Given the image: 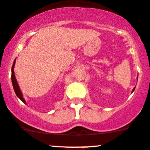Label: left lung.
<instances>
[{"label":"left lung","mask_w":150,"mask_h":150,"mask_svg":"<svg viewBox=\"0 0 150 150\" xmlns=\"http://www.w3.org/2000/svg\"><path fill=\"white\" fill-rule=\"evenodd\" d=\"M134 90H135V88H134V89H133V90H132V92H133V91H134Z\"/></svg>","instance_id":"8db88e82"}]
</instances>
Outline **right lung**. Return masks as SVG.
I'll return each mask as SVG.
<instances>
[{"instance_id":"add662e5","label":"right lung","mask_w":150,"mask_h":150,"mask_svg":"<svg viewBox=\"0 0 150 150\" xmlns=\"http://www.w3.org/2000/svg\"><path fill=\"white\" fill-rule=\"evenodd\" d=\"M15 61H14L13 65H12V86H13L14 90H15V94H16V96H18V97L19 98H20L21 100H22V101H23V103H26V101H25V100H24V99H23V96H22V93H21V90H20V88H19V86H18V83H17V81H16V78H15V73H14V66H15Z\"/></svg>"}]
</instances>
